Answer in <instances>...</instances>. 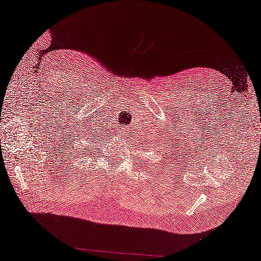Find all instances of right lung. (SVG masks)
<instances>
[{
    "label": "right lung",
    "mask_w": 261,
    "mask_h": 261,
    "mask_svg": "<svg viewBox=\"0 0 261 261\" xmlns=\"http://www.w3.org/2000/svg\"><path fill=\"white\" fill-rule=\"evenodd\" d=\"M89 125H92V127H89ZM97 129H98L97 126H95V129H94L93 123H92V125H87V127L85 128V129H84L85 132L83 133V139H82V146L83 147H80V148L77 147L74 149V151H72L71 158H70L71 163L73 161L78 162L83 159H87L91 155L90 150H87V148H89L87 146H90L89 143H93L94 140H98V141H99V139H98L99 138V132Z\"/></svg>",
    "instance_id": "obj_1"
}]
</instances>
